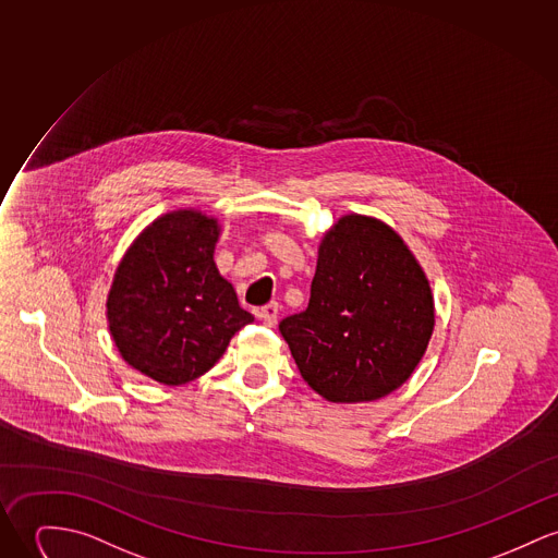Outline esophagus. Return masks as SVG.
<instances>
[{
	"instance_id": "34e87169",
	"label": "esophagus",
	"mask_w": 558,
	"mask_h": 558,
	"mask_svg": "<svg viewBox=\"0 0 558 558\" xmlns=\"http://www.w3.org/2000/svg\"><path fill=\"white\" fill-rule=\"evenodd\" d=\"M258 318H260L267 327H274V325L278 323V303L271 301V303L263 305V307L258 310Z\"/></svg>"
}]
</instances>
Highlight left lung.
I'll use <instances>...</instances> for the list:
<instances>
[{
	"instance_id": "8db88e82",
	"label": "left lung",
	"mask_w": 558,
	"mask_h": 558,
	"mask_svg": "<svg viewBox=\"0 0 558 558\" xmlns=\"http://www.w3.org/2000/svg\"><path fill=\"white\" fill-rule=\"evenodd\" d=\"M433 323L429 280L403 240L376 218L348 215L320 242L307 307L280 333L307 385L356 403L412 376Z\"/></svg>"
}]
</instances>
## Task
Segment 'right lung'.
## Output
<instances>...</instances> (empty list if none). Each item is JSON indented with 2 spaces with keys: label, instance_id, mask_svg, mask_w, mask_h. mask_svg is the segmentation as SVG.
Returning <instances> with one entry per match:
<instances>
[{
  "label": "right lung",
  "instance_id": "add662e5",
  "mask_svg": "<svg viewBox=\"0 0 558 558\" xmlns=\"http://www.w3.org/2000/svg\"><path fill=\"white\" fill-rule=\"evenodd\" d=\"M215 218L178 210L157 218L121 260L108 323L121 356L161 385L206 374L255 316L218 274Z\"/></svg>",
  "mask_w": 558,
  "mask_h": 558
}]
</instances>
